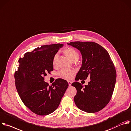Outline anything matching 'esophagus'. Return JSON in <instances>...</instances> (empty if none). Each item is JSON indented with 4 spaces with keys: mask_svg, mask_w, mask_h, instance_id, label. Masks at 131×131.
Here are the masks:
<instances>
[{
    "mask_svg": "<svg viewBox=\"0 0 131 131\" xmlns=\"http://www.w3.org/2000/svg\"><path fill=\"white\" fill-rule=\"evenodd\" d=\"M68 84H69V86H71V84H72V82L71 81H68Z\"/></svg>",
    "mask_w": 131,
    "mask_h": 131,
    "instance_id": "34e87169",
    "label": "esophagus"
}]
</instances>
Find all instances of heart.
<instances>
[{"mask_svg": "<svg viewBox=\"0 0 131 131\" xmlns=\"http://www.w3.org/2000/svg\"><path fill=\"white\" fill-rule=\"evenodd\" d=\"M64 53L66 54V55L72 61L74 59H77L79 58V54L73 48H67L64 50ZM58 57V54H56L53 59V63L54 64H55L56 62V60ZM74 74V71L67 69H64L61 70L59 73V75L60 76V77H63L66 79H71L72 77L73 74Z\"/></svg>", "mask_w": 131, "mask_h": 131, "instance_id": "b5f03b06", "label": "heart"}]
</instances>
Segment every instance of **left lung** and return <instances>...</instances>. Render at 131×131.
Wrapping results in <instances>:
<instances>
[{"mask_svg": "<svg viewBox=\"0 0 131 131\" xmlns=\"http://www.w3.org/2000/svg\"><path fill=\"white\" fill-rule=\"evenodd\" d=\"M67 44L77 48L82 56L81 67L75 81H90L84 86L75 82L72 86L77 90L74 100L76 106L86 113H94L105 107L112 96L116 80V72L107 50L92 42H72Z\"/></svg>", "mask_w": 131, "mask_h": 131, "instance_id": "8db88e82", "label": "left lung"}]
</instances>
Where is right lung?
<instances>
[{"mask_svg":"<svg viewBox=\"0 0 131 131\" xmlns=\"http://www.w3.org/2000/svg\"><path fill=\"white\" fill-rule=\"evenodd\" d=\"M62 46V44H55L38 47L18 60L19 67L14 74L16 90L25 106L37 115L54 112L69 86L61 78L50 86L44 81L46 73L54 70V55Z\"/></svg>","mask_w":131,"mask_h":131,"instance_id":"obj_1","label":"right lung"}]
</instances>
